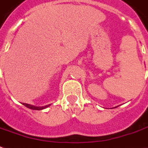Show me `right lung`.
Here are the masks:
<instances>
[{
    "mask_svg": "<svg viewBox=\"0 0 148 148\" xmlns=\"http://www.w3.org/2000/svg\"><path fill=\"white\" fill-rule=\"evenodd\" d=\"M25 107L28 108L32 109V110H42V109L46 108H48L49 105H46V106H44V107H35V106H32V105H30V104H27V103H23Z\"/></svg>",
    "mask_w": 148,
    "mask_h": 148,
    "instance_id": "add662e5",
    "label": "right lung"
}]
</instances>
